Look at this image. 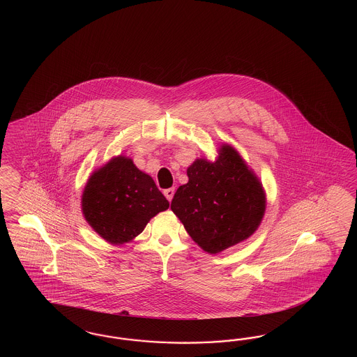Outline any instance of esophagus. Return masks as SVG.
<instances>
[{
  "instance_id": "34e87169",
  "label": "esophagus",
  "mask_w": 357,
  "mask_h": 357,
  "mask_svg": "<svg viewBox=\"0 0 357 357\" xmlns=\"http://www.w3.org/2000/svg\"><path fill=\"white\" fill-rule=\"evenodd\" d=\"M174 192H175V190L174 188H167V190H165L163 191V194L166 196V199L169 200V202H172V199H173Z\"/></svg>"
}]
</instances>
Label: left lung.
<instances>
[{"instance_id":"8db88e82","label":"left lung","mask_w":357,"mask_h":357,"mask_svg":"<svg viewBox=\"0 0 357 357\" xmlns=\"http://www.w3.org/2000/svg\"><path fill=\"white\" fill-rule=\"evenodd\" d=\"M187 175L188 183L176 190L172 211L202 249L217 254L258 229L264 192L233 148L224 145L215 162L196 160Z\"/></svg>"}]
</instances>
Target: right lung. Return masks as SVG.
<instances>
[{
	"instance_id": "right-lung-1",
	"label": "right lung",
	"mask_w": 357,
	"mask_h": 357,
	"mask_svg": "<svg viewBox=\"0 0 357 357\" xmlns=\"http://www.w3.org/2000/svg\"><path fill=\"white\" fill-rule=\"evenodd\" d=\"M169 202L148 174L130 158L116 157L93 174L82 194V212L90 227L109 243L139 236Z\"/></svg>"
}]
</instances>
